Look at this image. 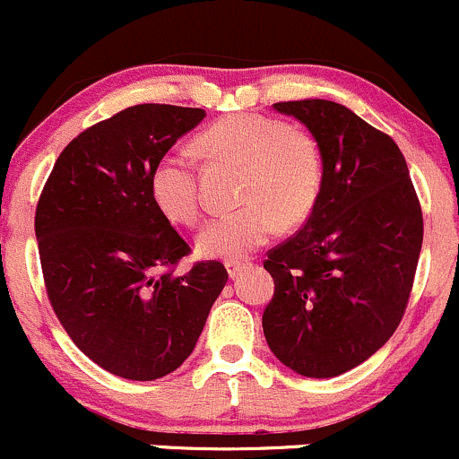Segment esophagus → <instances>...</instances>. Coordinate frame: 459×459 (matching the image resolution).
Here are the masks:
<instances>
[{
	"mask_svg": "<svg viewBox=\"0 0 459 459\" xmlns=\"http://www.w3.org/2000/svg\"><path fill=\"white\" fill-rule=\"evenodd\" d=\"M225 267H228L230 278H231V281H234V278H238L240 273H243L245 269H247V264L238 263V261H228V263H225Z\"/></svg>",
	"mask_w": 459,
	"mask_h": 459,
	"instance_id": "1",
	"label": "esophagus"
}]
</instances>
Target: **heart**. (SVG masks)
Listing matches in <instances>:
<instances>
[{
    "instance_id": "obj_1",
    "label": "heart",
    "mask_w": 459,
    "mask_h": 459,
    "mask_svg": "<svg viewBox=\"0 0 459 459\" xmlns=\"http://www.w3.org/2000/svg\"><path fill=\"white\" fill-rule=\"evenodd\" d=\"M210 159L243 165L238 210L214 216L196 236L203 256L243 261L263 247L282 223L311 214L323 187V160L309 134L254 112L225 117L198 136ZM150 195L169 221L195 223L201 214L195 154L169 150L154 163Z\"/></svg>"
}]
</instances>
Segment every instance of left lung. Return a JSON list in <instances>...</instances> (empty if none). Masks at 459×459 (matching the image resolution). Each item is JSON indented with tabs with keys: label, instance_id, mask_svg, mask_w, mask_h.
<instances>
[{
	"label": "left lung",
	"instance_id": "left-lung-1",
	"mask_svg": "<svg viewBox=\"0 0 459 459\" xmlns=\"http://www.w3.org/2000/svg\"><path fill=\"white\" fill-rule=\"evenodd\" d=\"M273 110L311 132L323 187L305 228L264 261L273 278L264 340L291 371L333 377L398 329L422 249V210L395 141L347 106L302 99Z\"/></svg>",
	"mask_w": 459,
	"mask_h": 459
}]
</instances>
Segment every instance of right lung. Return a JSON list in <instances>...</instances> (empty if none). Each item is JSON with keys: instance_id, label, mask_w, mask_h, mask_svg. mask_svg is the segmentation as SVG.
<instances>
[{"instance_id": "add662e5", "label": "right lung", "mask_w": 459, "mask_h": 459, "mask_svg": "<svg viewBox=\"0 0 459 459\" xmlns=\"http://www.w3.org/2000/svg\"><path fill=\"white\" fill-rule=\"evenodd\" d=\"M203 119L201 108H126L65 145L37 205L56 318L90 360L127 380L178 369L228 282L219 261L172 273L190 245L150 195L154 163Z\"/></svg>"}]
</instances>
